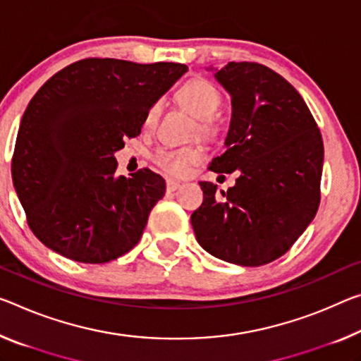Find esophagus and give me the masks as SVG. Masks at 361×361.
Listing matches in <instances>:
<instances>
[{
  "mask_svg": "<svg viewBox=\"0 0 361 361\" xmlns=\"http://www.w3.org/2000/svg\"><path fill=\"white\" fill-rule=\"evenodd\" d=\"M180 188V183L175 180H167V192H173Z\"/></svg>",
  "mask_w": 361,
  "mask_h": 361,
  "instance_id": "esophagus-1",
  "label": "esophagus"
}]
</instances>
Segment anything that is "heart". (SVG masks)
<instances>
[{
    "instance_id": "obj_1",
    "label": "heart",
    "mask_w": 361,
    "mask_h": 361,
    "mask_svg": "<svg viewBox=\"0 0 361 361\" xmlns=\"http://www.w3.org/2000/svg\"><path fill=\"white\" fill-rule=\"evenodd\" d=\"M176 101L188 109L197 118V130L201 135L214 136L219 133V123L215 120V112L221 106V94L214 83L205 78H192L183 83L176 91ZM157 117V106H152L146 114L145 125L149 127ZM204 159L201 146L185 147H160L154 152L152 160L165 173L181 176L190 171Z\"/></svg>"
}]
</instances>
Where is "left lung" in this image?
<instances>
[{
	"label": "left lung",
	"instance_id": "8db88e82",
	"mask_svg": "<svg viewBox=\"0 0 361 361\" xmlns=\"http://www.w3.org/2000/svg\"><path fill=\"white\" fill-rule=\"evenodd\" d=\"M231 94L225 146L209 170L236 185L216 197L201 181L204 202L191 215L197 243L243 267H260L293 247L317 215L323 138L305 101L288 80L257 62H230L215 73Z\"/></svg>",
	"mask_w": 361,
	"mask_h": 361
}]
</instances>
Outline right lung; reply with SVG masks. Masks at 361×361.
I'll return each instance as SVG.
<instances>
[{
    "label": "right lung",
    "mask_w": 361,
    "mask_h": 361,
    "mask_svg": "<svg viewBox=\"0 0 361 361\" xmlns=\"http://www.w3.org/2000/svg\"><path fill=\"white\" fill-rule=\"evenodd\" d=\"M186 71L175 62L88 57L37 91L11 171L28 226L47 247L106 263L138 244L165 181L149 169L117 176L114 152L141 133L147 111Z\"/></svg>",
    "instance_id": "obj_1"
}]
</instances>
